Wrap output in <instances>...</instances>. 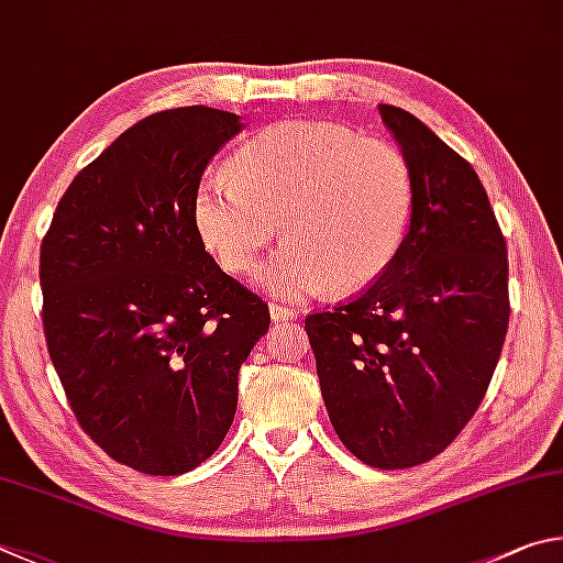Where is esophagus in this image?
<instances>
[{"label": "esophagus", "mask_w": 563, "mask_h": 563, "mask_svg": "<svg viewBox=\"0 0 563 563\" xmlns=\"http://www.w3.org/2000/svg\"><path fill=\"white\" fill-rule=\"evenodd\" d=\"M269 313H272V321L274 323H289V321L297 319V311L289 309V307H284V303H276V301L269 303Z\"/></svg>", "instance_id": "esophagus-1"}]
</instances>
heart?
<instances>
[{"label":"heart","mask_w":563,"mask_h":563,"mask_svg":"<svg viewBox=\"0 0 563 563\" xmlns=\"http://www.w3.org/2000/svg\"><path fill=\"white\" fill-rule=\"evenodd\" d=\"M232 173L197 183V234L224 272L240 276L282 224L289 242L260 272L276 297L309 299L331 284L358 291L406 244L416 183L408 157L383 137L327 121L279 123L234 153Z\"/></svg>","instance_id":"obj_1"}]
</instances>
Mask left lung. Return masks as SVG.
I'll return each mask as SVG.
<instances>
[{"label": "left lung", "mask_w": 563, "mask_h": 563, "mask_svg": "<svg viewBox=\"0 0 563 563\" xmlns=\"http://www.w3.org/2000/svg\"><path fill=\"white\" fill-rule=\"evenodd\" d=\"M378 111L416 183L406 244L366 291L303 327L343 445L406 470L440 455L485 398L509 327V264L472 165L412 113Z\"/></svg>", "instance_id": "left-lung-1"}]
</instances>
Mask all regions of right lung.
Instances as JSON below:
<instances>
[{
	"label": "right lung",
	"instance_id": "right-lung-1",
	"mask_svg": "<svg viewBox=\"0 0 563 563\" xmlns=\"http://www.w3.org/2000/svg\"><path fill=\"white\" fill-rule=\"evenodd\" d=\"M240 115L207 106L128 128L68 185L42 242L48 356L108 457L183 475L222 445L269 309L197 234L192 197Z\"/></svg>",
	"mask_w": 563,
	"mask_h": 563
}]
</instances>
